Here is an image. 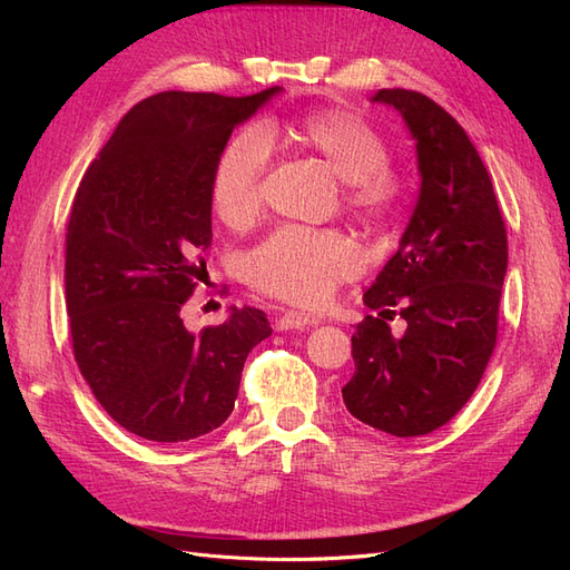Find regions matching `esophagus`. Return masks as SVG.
Wrapping results in <instances>:
<instances>
[{
    "label": "esophagus",
    "mask_w": 570,
    "mask_h": 570,
    "mask_svg": "<svg viewBox=\"0 0 570 570\" xmlns=\"http://www.w3.org/2000/svg\"><path fill=\"white\" fill-rule=\"evenodd\" d=\"M316 323L318 321L314 316L287 312L278 321H275V331H308V327H314Z\"/></svg>",
    "instance_id": "1"
}]
</instances>
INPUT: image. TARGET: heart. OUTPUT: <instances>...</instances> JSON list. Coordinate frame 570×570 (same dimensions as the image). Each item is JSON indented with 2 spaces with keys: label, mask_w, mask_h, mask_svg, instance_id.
<instances>
[{
  "label": "heart",
  "mask_w": 570,
  "mask_h": 570,
  "mask_svg": "<svg viewBox=\"0 0 570 570\" xmlns=\"http://www.w3.org/2000/svg\"><path fill=\"white\" fill-rule=\"evenodd\" d=\"M295 145L321 157L344 180V204L366 220H385L402 202V178L387 166L385 137L347 109H312L285 124ZM268 135V132H266ZM268 147L245 130L223 145L212 170V206L230 228L262 214ZM358 273V254L340 230L281 228L243 258V278L262 295L316 308Z\"/></svg>",
  "instance_id": "obj_1"
}]
</instances>
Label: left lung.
<instances>
[{
  "instance_id": "8db88e82",
  "label": "left lung",
  "mask_w": 570,
  "mask_h": 570,
  "mask_svg": "<svg viewBox=\"0 0 570 570\" xmlns=\"http://www.w3.org/2000/svg\"><path fill=\"white\" fill-rule=\"evenodd\" d=\"M416 140L421 195L400 249L364 295L352 335L354 375L344 404L361 423L419 438L471 400L497 344L507 275V226L469 135L433 99L377 90ZM394 315L405 321L392 332Z\"/></svg>"
}]
</instances>
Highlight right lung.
<instances>
[{
	"mask_svg": "<svg viewBox=\"0 0 570 570\" xmlns=\"http://www.w3.org/2000/svg\"><path fill=\"white\" fill-rule=\"evenodd\" d=\"M281 88L247 97L159 92L135 105L82 176L66 233L76 364L128 433L185 442L226 423L245 358L271 335L262 308L189 333L206 278L212 170L237 124Z\"/></svg>",
	"mask_w": 570,
	"mask_h": 570,
	"instance_id": "obj_1",
	"label": "right lung"
}]
</instances>
